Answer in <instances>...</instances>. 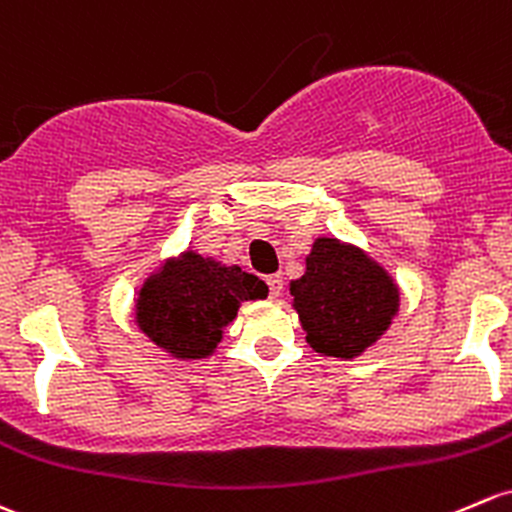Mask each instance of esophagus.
Instances as JSON below:
<instances>
[{"label": "esophagus", "mask_w": 512, "mask_h": 512, "mask_svg": "<svg viewBox=\"0 0 512 512\" xmlns=\"http://www.w3.org/2000/svg\"><path fill=\"white\" fill-rule=\"evenodd\" d=\"M267 287H270V297L277 299L284 289V279L279 274H272V277H267Z\"/></svg>", "instance_id": "esophagus-1"}]
</instances>
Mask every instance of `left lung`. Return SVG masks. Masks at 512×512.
<instances>
[{"mask_svg": "<svg viewBox=\"0 0 512 512\" xmlns=\"http://www.w3.org/2000/svg\"><path fill=\"white\" fill-rule=\"evenodd\" d=\"M306 343L316 353L355 358L373 346L400 306L395 282L363 250L319 238L306 272L289 287Z\"/></svg>", "mask_w": 512, "mask_h": 512, "instance_id": "8db88e82", "label": "left lung"}]
</instances>
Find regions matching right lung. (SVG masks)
<instances>
[{
  "label": "right lung",
  "instance_id": "add662e5",
  "mask_svg": "<svg viewBox=\"0 0 512 512\" xmlns=\"http://www.w3.org/2000/svg\"><path fill=\"white\" fill-rule=\"evenodd\" d=\"M265 297L267 284L255 274L184 252L139 289L137 324L174 358H206L238 316L240 301Z\"/></svg>",
  "mask_w": 512,
  "mask_h": 512
}]
</instances>
